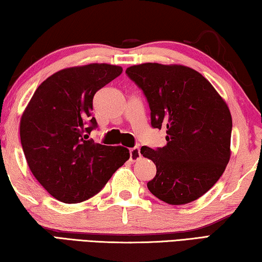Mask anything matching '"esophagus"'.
<instances>
[{"label":"esophagus","instance_id":"esophagus-1","mask_svg":"<svg viewBox=\"0 0 262 262\" xmlns=\"http://www.w3.org/2000/svg\"><path fill=\"white\" fill-rule=\"evenodd\" d=\"M141 157V151L139 147H134L129 150V159L132 162H136Z\"/></svg>","mask_w":262,"mask_h":262}]
</instances>
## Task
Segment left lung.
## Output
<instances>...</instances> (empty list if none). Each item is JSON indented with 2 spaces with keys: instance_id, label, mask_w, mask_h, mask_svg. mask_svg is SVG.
<instances>
[{
  "instance_id": "8db88e82",
  "label": "left lung",
  "mask_w": 262,
  "mask_h": 262,
  "mask_svg": "<svg viewBox=\"0 0 262 262\" xmlns=\"http://www.w3.org/2000/svg\"><path fill=\"white\" fill-rule=\"evenodd\" d=\"M126 74L148 100L151 126L166 129V145L141 148L157 168L149 190L168 205L196 200L217 183L231 155L227 103L207 78L185 66L149 62Z\"/></svg>"
}]
</instances>
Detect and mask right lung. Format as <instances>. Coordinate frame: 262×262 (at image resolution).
Masks as SVG:
<instances>
[{
  "instance_id": "1",
  "label": "right lung",
  "mask_w": 262,
  "mask_h": 262,
  "mask_svg": "<svg viewBox=\"0 0 262 262\" xmlns=\"http://www.w3.org/2000/svg\"><path fill=\"white\" fill-rule=\"evenodd\" d=\"M122 73L119 66L91 63L62 69L45 79L20 119V142L35 179L56 200L85 201L99 193L129 159V150L89 140L97 128L92 99Z\"/></svg>"
}]
</instances>
